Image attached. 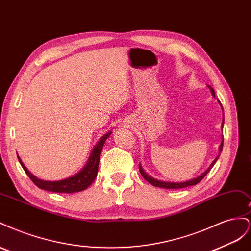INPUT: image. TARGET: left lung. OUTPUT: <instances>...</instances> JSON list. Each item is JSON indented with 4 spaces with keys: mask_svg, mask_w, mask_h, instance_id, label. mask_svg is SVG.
I'll return each instance as SVG.
<instances>
[{
    "mask_svg": "<svg viewBox=\"0 0 251 251\" xmlns=\"http://www.w3.org/2000/svg\"><path fill=\"white\" fill-rule=\"evenodd\" d=\"M208 87V89L210 90V92H211V94H212V96L215 97V91H214V89L211 88V86H207ZM219 103H220V105H221V108H222V104H221V102L219 101ZM222 110H223V108H222ZM223 125H224V115H223V120H222V130H223ZM222 149H223V139H222V142H221V144H220V147H219V154H218V156L215 158V160L212 161L211 163H210V165L208 166V169L205 171V172H203L201 175H199V176H197L196 178H193V179H191V180H187V181H184V182H171V181H162V180H158V179H155V178H153L151 176H150L149 174H147L146 172H144V170L142 169V166H141V164L139 163V171H140V174L142 175V177L146 179L149 183H151V185H154V186H157V187H161V188H183V187H187V186H192V185H196L197 183H199V182L206 176V174L212 169V166L215 165V163L217 162V160L219 159V157H220V155H221V151H222Z\"/></svg>",
    "mask_w": 251,
    "mask_h": 251,
    "instance_id": "obj_1",
    "label": "left lung"
}]
</instances>
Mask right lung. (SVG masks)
<instances>
[{
    "label": "right lung",
    "mask_w": 251,
    "mask_h": 251,
    "mask_svg": "<svg viewBox=\"0 0 251 251\" xmlns=\"http://www.w3.org/2000/svg\"><path fill=\"white\" fill-rule=\"evenodd\" d=\"M111 134H112V131L105 133L102 137L98 140V142L93 148L92 151H91L86 165L83 166L78 173L73 175V176L69 178H66L63 180L46 181V180L39 179L27 170L25 164L22 162L21 158L19 156H18V159L22 165V168L24 169L25 173L27 174V176L32 180V182L37 187H40L41 189H45V191H49L53 193H66V194L81 192V191H85L86 188H88L95 180L97 176L98 164H100V158L103 144Z\"/></svg>",
    "instance_id": "1"
}]
</instances>
